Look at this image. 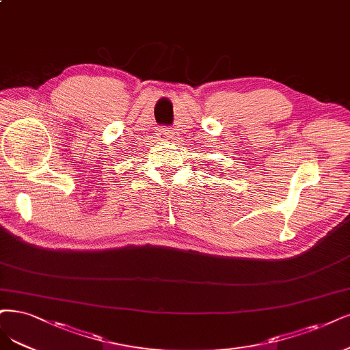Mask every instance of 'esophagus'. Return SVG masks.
<instances>
[{"label": "esophagus", "instance_id": "obj_1", "mask_svg": "<svg viewBox=\"0 0 350 350\" xmlns=\"http://www.w3.org/2000/svg\"><path fill=\"white\" fill-rule=\"evenodd\" d=\"M159 136H161L162 139H167V137H170V130H167V127H161Z\"/></svg>", "mask_w": 350, "mask_h": 350}]
</instances>
